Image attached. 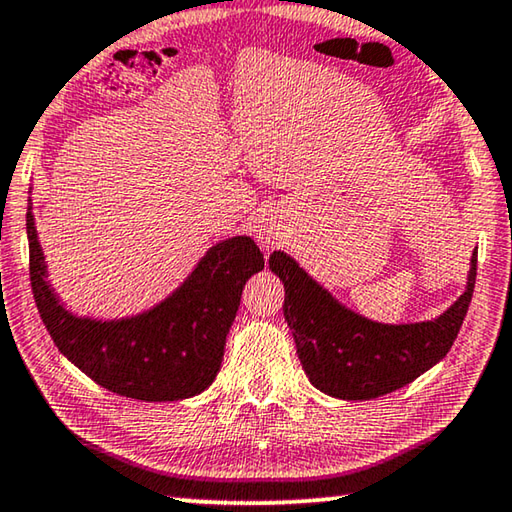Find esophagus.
<instances>
[{"instance_id": "esophagus-1", "label": "esophagus", "mask_w": 512, "mask_h": 512, "mask_svg": "<svg viewBox=\"0 0 512 512\" xmlns=\"http://www.w3.org/2000/svg\"><path fill=\"white\" fill-rule=\"evenodd\" d=\"M256 238H258V245H261L265 251L279 247L281 240H283L281 231L274 229V227H261L256 233Z\"/></svg>"}]
</instances>
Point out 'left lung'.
I'll return each mask as SVG.
<instances>
[{"instance_id": "8db88e82", "label": "left lung", "mask_w": 512, "mask_h": 512, "mask_svg": "<svg viewBox=\"0 0 512 512\" xmlns=\"http://www.w3.org/2000/svg\"><path fill=\"white\" fill-rule=\"evenodd\" d=\"M270 270L283 281V315L308 380L326 396L371 400L414 382L450 351L472 299L477 251L461 297L414 324H382L351 310L281 249Z\"/></svg>"}]
</instances>
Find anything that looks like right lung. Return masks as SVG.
I'll return each mask as SVG.
<instances>
[{
    "mask_svg": "<svg viewBox=\"0 0 512 512\" xmlns=\"http://www.w3.org/2000/svg\"><path fill=\"white\" fill-rule=\"evenodd\" d=\"M26 236L35 306L58 351L103 389L146 402L186 400L211 387L242 288L265 267L254 240L233 236L206 249L193 272L152 308L96 319L71 312L49 283L31 200Z\"/></svg>",
    "mask_w": 512,
    "mask_h": 512,
    "instance_id": "1",
    "label": "right lung"
}]
</instances>
